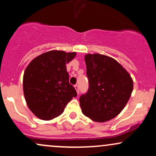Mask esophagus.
Listing matches in <instances>:
<instances>
[{
	"instance_id": "esophagus-1",
	"label": "esophagus",
	"mask_w": 156,
	"mask_h": 156,
	"mask_svg": "<svg viewBox=\"0 0 156 156\" xmlns=\"http://www.w3.org/2000/svg\"><path fill=\"white\" fill-rule=\"evenodd\" d=\"M74 87H75V89H76L77 93H78V94H79V87H78V84H76V85L74 86Z\"/></svg>"
}]
</instances>
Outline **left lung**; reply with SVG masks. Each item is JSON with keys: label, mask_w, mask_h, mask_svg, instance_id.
Returning a JSON list of instances; mask_svg holds the SVG:
<instances>
[{"label": "left lung", "mask_w": 156, "mask_h": 156, "mask_svg": "<svg viewBox=\"0 0 156 156\" xmlns=\"http://www.w3.org/2000/svg\"><path fill=\"white\" fill-rule=\"evenodd\" d=\"M85 62L89 89L80 97L82 113L98 122L110 120L129 101L133 80L119 62L107 55L87 54Z\"/></svg>", "instance_id": "obj_1"}]
</instances>
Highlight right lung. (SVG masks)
Wrapping results in <instances>:
<instances>
[{"label":"right lung","instance_id":"right-lung-1","mask_svg":"<svg viewBox=\"0 0 156 156\" xmlns=\"http://www.w3.org/2000/svg\"><path fill=\"white\" fill-rule=\"evenodd\" d=\"M76 52L51 51L36 57L23 75V92L28 108L36 117L51 120L64 112L66 105L76 98V89L69 82L66 64Z\"/></svg>","mask_w":156,"mask_h":156}]
</instances>
